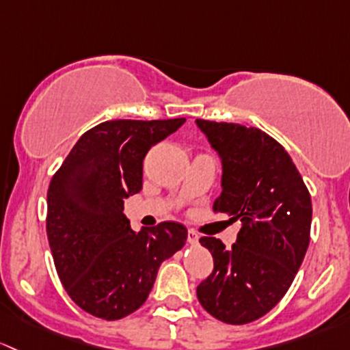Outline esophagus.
Here are the masks:
<instances>
[{"mask_svg": "<svg viewBox=\"0 0 350 350\" xmlns=\"http://www.w3.org/2000/svg\"><path fill=\"white\" fill-rule=\"evenodd\" d=\"M187 241H189V244L196 246V244H199V234H197L196 230H189V232H187Z\"/></svg>", "mask_w": 350, "mask_h": 350, "instance_id": "34e87169", "label": "esophagus"}]
</instances>
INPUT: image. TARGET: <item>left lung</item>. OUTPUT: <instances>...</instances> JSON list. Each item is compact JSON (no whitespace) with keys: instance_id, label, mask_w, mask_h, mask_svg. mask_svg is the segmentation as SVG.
I'll list each match as a JSON object with an SVG mask.
<instances>
[{"instance_id":"left-lung-1","label":"left lung","mask_w":350,"mask_h":350,"mask_svg":"<svg viewBox=\"0 0 350 350\" xmlns=\"http://www.w3.org/2000/svg\"><path fill=\"white\" fill-rule=\"evenodd\" d=\"M221 160L214 211L243 222L230 250L215 237L200 244L214 271L197 286L200 305L217 320L243 325L284 297L310 243L312 200L290 154L258 128L196 120Z\"/></svg>"}]
</instances>
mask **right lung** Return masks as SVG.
Listing matches in <instances>:
<instances>
[{
	"label": "right lung",
	"mask_w": 350,
	"mask_h": 350,
	"mask_svg": "<svg viewBox=\"0 0 350 350\" xmlns=\"http://www.w3.org/2000/svg\"><path fill=\"white\" fill-rule=\"evenodd\" d=\"M183 118L106 121L79 138L46 193V236L68 297L104 320H120L148 298L158 268L185 246L187 229L161 222L131 229L124 199L143 187V160Z\"/></svg>",
	"instance_id": "obj_1"
}]
</instances>
